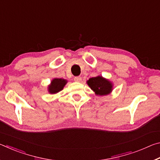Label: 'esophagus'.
<instances>
[{
    "mask_svg": "<svg viewBox=\"0 0 160 160\" xmlns=\"http://www.w3.org/2000/svg\"><path fill=\"white\" fill-rule=\"evenodd\" d=\"M74 80L75 81V82H80V81L82 80V78H81V77H75Z\"/></svg>",
    "mask_w": 160,
    "mask_h": 160,
    "instance_id": "esophagus-1",
    "label": "esophagus"
}]
</instances>
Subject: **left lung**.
<instances>
[{
  "mask_svg": "<svg viewBox=\"0 0 160 160\" xmlns=\"http://www.w3.org/2000/svg\"><path fill=\"white\" fill-rule=\"evenodd\" d=\"M87 84L93 90L96 95L106 96L112 93L113 85L109 79L104 78L102 75L91 78L87 81Z\"/></svg>",
  "mask_w": 160,
  "mask_h": 160,
  "instance_id": "1",
  "label": "left lung"
}]
</instances>
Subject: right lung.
<instances>
[{
	"label": "right lung",
	"instance_id": "add662e5",
	"mask_svg": "<svg viewBox=\"0 0 160 160\" xmlns=\"http://www.w3.org/2000/svg\"><path fill=\"white\" fill-rule=\"evenodd\" d=\"M68 82V80L63 78H53L51 81V83L48 85V93L54 94L59 92L64 88L65 85Z\"/></svg>",
	"mask_w": 160,
	"mask_h": 160
}]
</instances>
